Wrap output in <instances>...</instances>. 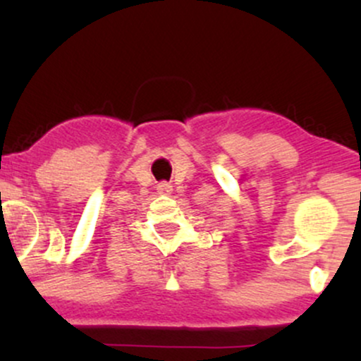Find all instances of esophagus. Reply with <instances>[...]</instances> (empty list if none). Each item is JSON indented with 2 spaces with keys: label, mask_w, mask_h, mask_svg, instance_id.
Here are the masks:
<instances>
[{
  "label": "esophagus",
  "mask_w": 361,
  "mask_h": 361,
  "mask_svg": "<svg viewBox=\"0 0 361 361\" xmlns=\"http://www.w3.org/2000/svg\"><path fill=\"white\" fill-rule=\"evenodd\" d=\"M173 192V186L169 183H161L159 185V193H169Z\"/></svg>",
  "instance_id": "34e87169"
}]
</instances>
